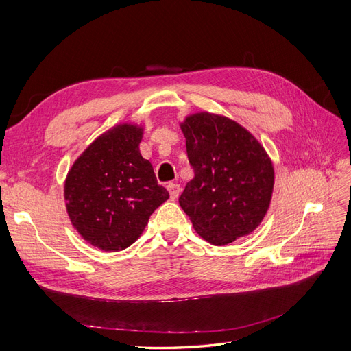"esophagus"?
Wrapping results in <instances>:
<instances>
[{
	"label": "esophagus",
	"mask_w": 351,
	"mask_h": 351,
	"mask_svg": "<svg viewBox=\"0 0 351 351\" xmlns=\"http://www.w3.org/2000/svg\"><path fill=\"white\" fill-rule=\"evenodd\" d=\"M167 190L169 192V197L174 200V199L178 197L180 190H182V189H180V184H177V183H168L167 184Z\"/></svg>",
	"instance_id": "34e87169"
}]
</instances>
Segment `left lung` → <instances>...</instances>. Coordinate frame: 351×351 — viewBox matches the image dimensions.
I'll return each mask as SVG.
<instances>
[{"label":"left lung","instance_id":"obj_1","mask_svg":"<svg viewBox=\"0 0 351 351\" xmlns=\"http://www.w3.org/2000/svg\"><path fill=\"white\" fill-rule=\"evenodd\" d=\"M180 127L195 177L178 202L193 228L215 246L250 234L272 197L274 167L267 151L224 115L196 112Z\"/></svg>","mask_w":351,"mask_h":351}]
</instances>
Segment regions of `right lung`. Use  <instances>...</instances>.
<instances>
[{
	"mask_svg": "<svg viewBox=\"0 0 351 351\" xmlns=\"http://www.w3.org/2000/svg\"><path fill=\"white\" fill-rule=\"evenodd\" d=\"M143 127L117 124L97 137L74 161L64 183L73 227L105 252L129 247L152 212L169 197L152 164L141 155Z\"/></svg>",
	"mask_w": 351,
	"mask_h": 351,
	"instance_id": "add662e5",
	"label": "right lung"
}]
</instances>
